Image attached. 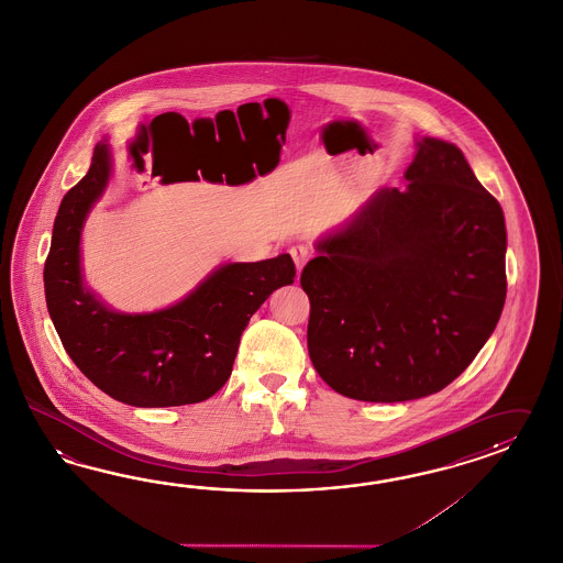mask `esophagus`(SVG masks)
<instances>
[{
  "label": "esophagus",
  "mask_w": 563,
  "mask_h": 563,
  "mask_svg": "<svg viewBox=\"0 0 563 563\" xmlns=\"http://www.w3.org/2000/svg\"><path fill=\"white\" fill-rule=\"evenodd\" d=\"M290 256H292V261H295L297 271L301 273L302 266L311 258V247H307L305 244H297V246L290 247Z\"/></svg>",
  "instance_id": "esophagus-1"
}]
</instances>
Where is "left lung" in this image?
Instances as JSON below:
<instances>
[{
  "instance_id": "1",
  "label": "left lung",
  "mask_w": 563,
  "mask_h": 563,
  "mask_svg": "<svg viewBox=\"0 0 563 563\" xmlns=\"http://www.w3.org/2000/svg\"><path fill=\"white\" fill-rule=\"evenodd\" d=\"M407 189L376 192L302 268L307 347L343 397L400 402L472 364L507 299V228L457 146L423 137Z\"/></svg>"
}]
</instances>
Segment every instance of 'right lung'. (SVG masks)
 <instances>
[{"label":"right lung","mask_w":563,"mask_h":563,"mask_svg":"<svg viewBox=\"0 0 563 563\" xmlns=\"http://www.w3.org/2000/svg\"><path fill=\"white\" fill-rule=\"evenodd\" d=\"M108 177V146L97 144L87 175L63 197L56 213L44 262L46 307L56 333L77 368L120 402H201L228 383L250 317L273 290L295 280V262L290 254L233 262L168 309L142 316L113 313L82 288L79 273L82 220Z\"/></svg>","instance_id":"right-lung-1"}]
</instances>
